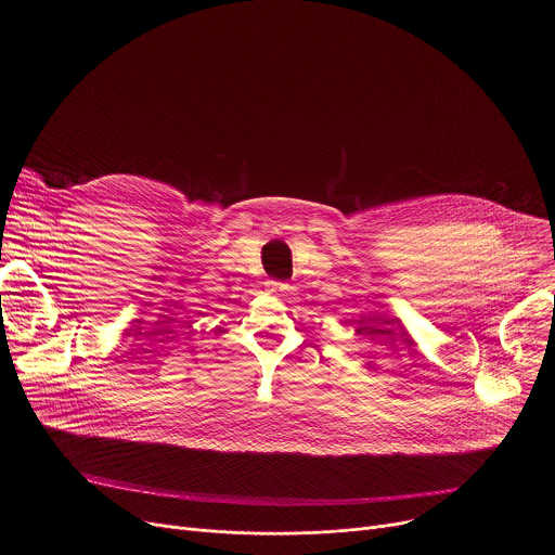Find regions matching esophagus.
Masks as SVG:
<instances>
[{
    "label": "esophagus",
    "mask_w": 555,
    "mask_h": 555,
    "mask_svg": "<svg viewBox=\"0 0 555 555\" xmlns=\"http://www.w3.org/2000/svg\"><path fill=\"white\" fill-rule=\"evenodd\" d=\"M266 287H268L270 294H276V296H285V292L289 289V287H287L285 283H281V281H268Z\"/></svg>",
    "instance_id": "esophagus-1"
}]
</instances>
